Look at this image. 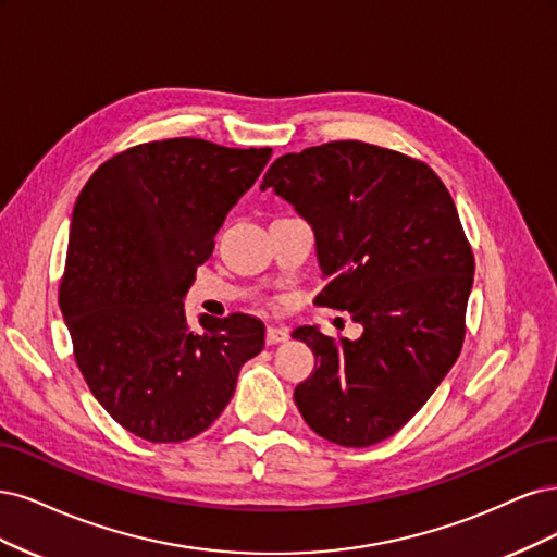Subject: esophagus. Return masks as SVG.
Masks as SVG:
<instances>
[{
    "instance_id": "esophagus-1",
    "label": "esophagus",
    "mask_w": 557,
    "mask_h": 557,
    "mask_svg": "<svg viewBox=\"0 0 557 557\" xmlns=\"http://www.w3.org/2000/svg\"><path fill=\"white\" fill-rule=\"evenodd\" d=\"M286 337H289V333H286V329H282V326H268V329H265V343H268V345L284 343Z\"/></svg>"
}]
</instances>
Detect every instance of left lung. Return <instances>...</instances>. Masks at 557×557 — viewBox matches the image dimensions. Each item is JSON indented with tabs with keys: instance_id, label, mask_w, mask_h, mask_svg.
I'll return each instance as SVG.
<instances>
[{
	"instance_id": "left-lung-1",
	"label": "left lung",
	"mask_w": 557,
	"mask_h": 557,
	"mask_svg": "<svg viewBox=\"0 0 557 557\" xmlns=\"http://www.w3.org/2000/svg\"><path fill=\"white\" fill-rule=\"evenodd\" d=\"M268 187L314 231L329 277L314 302L363 324L358 339L294 331L317 361L294 391L298 411L339 446L396 435L462 349L474 255L451 194L421 159L363 140L284 154Z\"/></svg>"
}]
</instances>
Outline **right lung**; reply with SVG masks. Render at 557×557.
Here are the masks:
<instances>
[{
	"label": "right lung",
	"instance_id": "obj_1",
	"mask_svg": "<svg viewBox=\"0 0 557 557\" xmlns=\"http://www.w3.org/2000/svg\"><path fill=\"white\" fill-rule=\"evenodd\" d=\"M271 154L187 136L140 143L106 159L78 196L60 308L92 396L140 440L203 433L263 349L259 319L203 314L194 329L183 298Z\"/></svg>",
	"mask_w": 557,
	"mask_h": 557
}]
</instances>
